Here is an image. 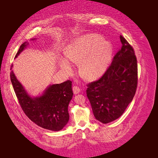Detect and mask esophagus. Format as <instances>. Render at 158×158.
<instances>
[{"label":"esophagus","instance_id":"esophagus-1","mask_svg":"<svg viewBox=\"0 0 158 158\" xmlns=\"http://www.w3.org/2000/svg\"><path fill=\"white\" fill-rule=\"evenodd\" d=\"M72 89H73V92L74 94H79V93H80V92H81V89H80V88H79L78 86H74L73 87Z\"/></svg>","mask_w":158,"mask_h":158}]
</instances>
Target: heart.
<instances>
[{"instance_id": "obj_1", "label": "heart", "mask_w": 158, "mask_h": 158, "mask_svg": "<svg viewBox=\"0 0 158 158\" xmlns=\"http://www.w3.org/2000/svg\"><path fill=\"white\" fill-rule=\"evenodd\" d=\"M65 55L69 61L80 64L79 73L82 77L94 81L101 77L108 67L113 47L101 36L87 35L71 41L66 48ZM61 66L66 70H71L67 60L61 61Z\"/></svg>"}]
</instances>
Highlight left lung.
<instances>
[{
    "label": "left lung",
    "mask_w": 158,
    "mask_h": 158,
    "mask_svg": "<svg viewBox=\"0 0 158 158\" xmlns=\"http://www.w3.org/2000/svg\"><path fill=\"white\" fill-rule=\"evenodd\" d=\"M122 47L111 65L97 81L87 85L86 94L95 118L107 123L118 118L133 98L138 85V64L135 51L120 36Z\"/></svg>",
    "instance_id": "8db88e82"
}]
</instances>
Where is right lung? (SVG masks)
<instances>
[{
  "label": "right lung",
  "instance_id": "add662e5",
  "mask_svg": "<svg viewBox=\"0 0 158 158\" xmlns=\"http://www.w3.org/2000/svg\"><path fill=\"white\" fill-rule=\"evenodd\" d=\"M27 45L28 43L24 42L20 45L15 58ZM10 78L22 109L31 121L41 127L54 131H60L66 125L69 120L68 106L73 94L71 81L50 85L41 96L32 98L16 79L13 70Z\"/></svg>",
  "mask_w": 158,
  "mask_h": 158
}]
</instances>
